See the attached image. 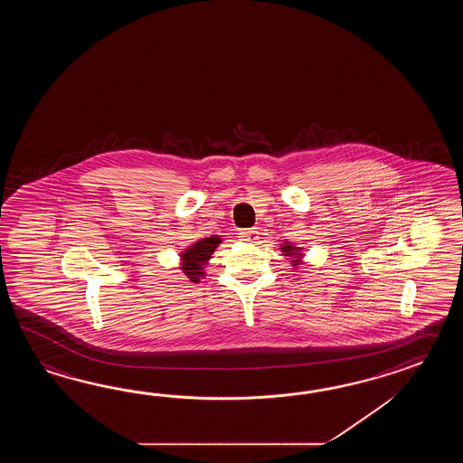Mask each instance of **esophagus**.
<instances>
[{
  "instance_id": "1",
  "label": "esophagus",
  "mask_w": 463,
  "mask_h": 463,
  "mask_svg": "<svg viewBox=\"0 0 463 463\" xmlns=\"http://www.w3.org/2000/svg\"><path fill=\"white\" fill-rule=\"evenodd\" d=\"M238 235H240V240L248 241V243H255L256 240L260 238V233L256 232V228H251V230H241Z\"/></svg>"
}]
</instances>
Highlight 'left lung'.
I'll return each instance as SVG.
<instances>
[{"label":"left lung","instance_id":"left-lung-1","mask_svg":"<svg viewBox=\"0 0 463 463\" xmlns=\"http://www.w3.org/2000/svg\"><path fill=\"white\" fill-rule=\"evenodd\" d=\"M279 250H281L283 256H288V260H289V263H291L293 268H299V265L303 263L305 251H303L301 246H296L293 243H289V241H285V243H281Z\"/></svg>","mask_w":463,"mask_h":463}]
</instances>
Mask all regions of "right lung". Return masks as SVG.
Wrapping results in <instances>:
<instances>
[{
    "instance_id": "1",
    "label": "right lung",
    "mask_w": 463,
    "mask_h": 463,
    "mask_svg": "<svg viewBox=\"0 0 463 463\" xmlns=\"http://www.w3.org/2000/svg\"><path fill=\"white\" fill-rule=\"evenodd\" d=\"M222 243V238L218 235L200 238L195 243L185 248L180 253V269L185 273L192 283H200V279L205 275V266L217 246Z\"/></svg>"
}]
</instances>
